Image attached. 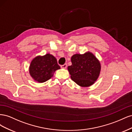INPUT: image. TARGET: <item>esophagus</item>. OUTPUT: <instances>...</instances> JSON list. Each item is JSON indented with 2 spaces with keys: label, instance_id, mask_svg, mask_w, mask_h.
I'll use <instances>...</instances> for the list:
<instances>
[{
  "label": "esophagus",
  "instance_id": "esophagus-1",
  "mask_svg": "<svg viewBox=\"0 0 132 132\" xmlns=\"http://www.w3.org/2000/svg\"><path fill=\"white\" fill-rule=\"evenodd\" d=\"M67 64H63V65H62L61 66V68H63V69H65L66 68H67Z\"/></svg>",
  "mask_w": 132,
  "mask_h": 132
}]
</instances>
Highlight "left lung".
Wrapping results in <instances>:
<instances>
[{"mask_svg":"<svg viewBox=\"0 0 132 132\" xmlns=\"http://www.w3.org/2000/svg\"><path fill=\"white\" fill-rule=\"evenodd\" d=\"M71 65L68 69L71 79L79 86L88 87L96 81L101 70L100 63L95 55L89 52L75 54L71 58Z\"/></svg>","mask_w":132,"mask_h":132,"instance_id":"1","label":"left lung"}]
</instances>
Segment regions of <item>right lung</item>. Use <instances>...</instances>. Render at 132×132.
Returning <instances> with one entry per match:
<instances>
[{
  "label": "right lung",
  "mask_w": 132,
  "mask_h": 132,
  "mask_svg": "<svg viewBox=\"0 0 132 132\" xmlns=\"http://www.w3.org/2000/svg\"><path fill=\"white\" fill-rule=\"evenodd\" d=\"M60 68L56 58L50 54H46L35 57L32 61L29 71L35 81L43 82L52 77L55 71Z\"/></svg>",
  "instance_id": "right-lung-1"
}]
</instances>
